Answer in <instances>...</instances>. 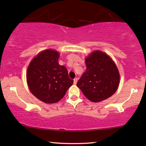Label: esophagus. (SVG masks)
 Masks as SVG:
<instances>
[{
  "label": "esophagus",
  "instance_id": "esophagus-1",
  "mask_svg": "<svg viewBox=\"0 0 146 146\" xmlns=\"http://www.w3.org/2000/svg\"><path fill=\"white\" fill-rule=\"evenodd\" d=\"M77 82H78V78H75L74 80H73V83H74V84H76Z\"/></svg>",
  "mask_w": 146,
  "mask_h": 146
}]
</instances>
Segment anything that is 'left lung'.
<instances>
[{"instance_id": "left-lung-1", "label": "left lung", "mask_w": 146, "mask_h": 146, "mask_svg": "<svg viewBox=\"0 0 146 146\" xmlns=\"http://www.w3.org/2000/svg\"><path fill=\"white\" fill-rule=\"evenodd\" d=\"M86 69L77 83L86 98L91 102L106 100L115 93L119 83L116 65L104 52H93L85 60Z\"/></svg>"}]
</instances>
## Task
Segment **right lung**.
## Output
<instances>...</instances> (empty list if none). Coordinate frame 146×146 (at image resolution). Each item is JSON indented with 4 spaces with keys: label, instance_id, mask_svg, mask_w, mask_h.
<instances>
[{
    "label": "right lung",
    "instance_id": "right-lung-1",
    "mask_svg": "<svg viewBox=\"0 0 146 146\" xmlns=\"http://www.w3.org/2000/svg\"><path fill=\"white\" fill-rule=\"evenodd\" d=\"M59 57L56 51L44 50L28 66L27 81L30 91L44 103L59 102L73 83L66 68L58 63Z\"/></svg>",
    "mask_w": 146,
    "mask_h": 146
}]
</instances>
